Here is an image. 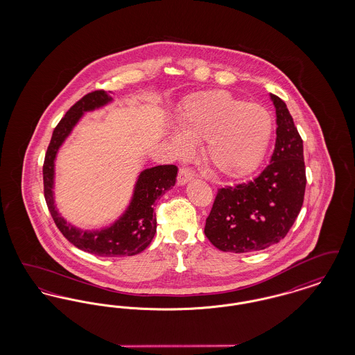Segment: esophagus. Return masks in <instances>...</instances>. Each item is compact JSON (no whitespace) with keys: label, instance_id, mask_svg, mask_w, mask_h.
I'll return each mask as SVG.
<instances>
[{"label":"esophagus","instance_id":"1","mask_svg":"<svg viewBox=\"0 0 355 355\" xmlns=\"http://www.w3.org/2000/svg\"><path fill=\"white\" fill-rule=\"evenodd\" d=\"M194 177H196L194 170H191L190 168H181L178 171V175H177V184L178 185H185L187 181L193 180Z\"/></svg>","mask_w":355,"mask_h":355}]
</instances>
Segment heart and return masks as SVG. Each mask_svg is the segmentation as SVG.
Here are the masks:
<instances>
[{
    "mask_svg": "<svg viewBox=\"0 0 355 355\" xmlns=\"http://www.w3.org/2000/svg\"><path fill=\"white\" fill-rule=\"evenodd\" d=\"M178 128L189 141H202L203 159L211 169L229 178H242L262 162L270 142L272 119L258 103L213 90L186 100L178 116ZM183 137H173L178 154L190 149Z\"/></svg>",
    "mask_w": 355,
    "mask_h": 355,
    "instance_id": "heart-1",
    "label": "heart"
}]
</instances>
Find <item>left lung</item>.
Masks as SVG:
<instances>
[{
  "label": "left lung",
  "instance_id": "obj_1",
  "mask_svg": "<svg viewBox=\"0 0 355 355\" xmlns=\"http://www.w3.org/2000/svg\"><path fill=\"white\" fill-rule=\"evenodd\" d=\"M277 138L270 164L249 182L217 191L205 234L222 252L263 250L286 236L304 205V141L286 103L271 94Z\"/></svg>",
  "mask_w": 355,
  "mask_h": 355
}]
</instances>
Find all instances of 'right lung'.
<instances>
[{
	"label": "right lung",
	"mask_w": 355,
	"mask_h": 355,
	"mask_svg": "<svg viewBox=\"0 0 355 355\" xmlns=\"http://www.w3.org/2000/svg\"><path fill=\"white\" fill-rule=\"evenodd\" d=\"M110 100L112 97L103 90L90 92L76 102L57 123L42 166L44 196L55 226L76 248L100 257H126L141 253L150 245L157 229L153 205L175 185L178 170L175 165H159L144 170L135 185L133 201L128 211L113 226L100 232H81L67 223L54 209L51 194L54 158L60 145L84 112L93 110Z\"/></svg>",
	"instance_id": "add662e5"
}]
</instances>
